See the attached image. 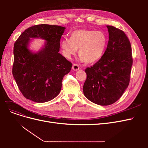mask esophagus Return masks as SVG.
I'll return each mask as SVG.
<instances>
[{
	"instance_id": "34e87169",
	"label": "esophagus",
	"mask_w": 148,
	"mask_h": 148,
	"mask_svg": "<svg viewBox=\"0 0 148 148\" xmlns=\"http://www.w3.org/2000/svg\"><path fill=\"white\" fill-rule=\"evenodd\" d=\"M79 65H78V64H74L73 65V66H72V70H73L77 71V70H79Z\"/></svg>"
}]
</instances>
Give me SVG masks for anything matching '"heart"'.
Listing matches in <instances>:
<instances>
[{
    "label": "heart",
    "mask_w": 148,
    "mask_h": 148,
    "mask_svg": "<svg viewBox=\"0 0 148 148\" xmlns=\"http://www.w3.org/2000/svg\"><path fill=\"white\" fill-rule=\"evenodd\" d=\"M108 42L107 35L101 31L78 29L73 31L70 38L60 41L62 54L67 59L75 55L78 49L80 59L86 64H93L104 55Z\"/></svg>",
    "instance_id": "obj_1"
}]
</instances>
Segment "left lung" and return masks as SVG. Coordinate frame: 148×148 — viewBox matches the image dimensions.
Returning a JSON list of instances; mask_svg holds the SVG:
<instances>
[{"instance_id": "left-lung-1", "label": "left lung", "mask_w": 148, "mask_h": 148, "mask_svg": "<svg viewBox=\"0 0 148 148\" xmlns=\"http://www.w3.org/2000/svg\"><path fill=\"white\" fill-rule=\"evenodd\" d=\"M109 41L104 55L85 69L86 79L83 93L100 106L114 104L123 95L130 79L133 64L131 44L122 30L107 26Z\"/></svg>"}]
</instances>
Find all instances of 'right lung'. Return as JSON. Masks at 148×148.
<instances>
[{
  "label": "right lung",
  "instance_id": "obj_1",
  "mask_svg": "<svg viewBox=\"0 0 148 148\" xmlns=\"http://www.w3.org/2000/svg\"><path fill=\"white\" fill-rule=\"evenodd\" d=\"M65 28L57 25H37L26 29L14 44L12 74L22 95L36 102H46L60 92L62 82L72 64L59 52L60 41ZM47 42L37 53L27 49L30 38Z\"/></svg>",
  "mask_w": 148,
  "mask_h": 148
}]
</instances>
